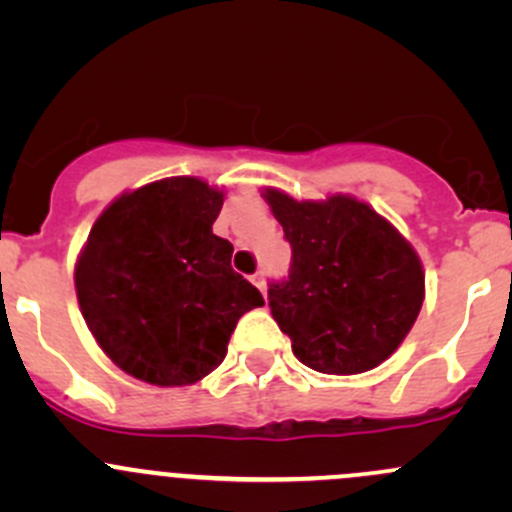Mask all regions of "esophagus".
<instances>
[{"instance_id":"esophagus-1","label":"esophagus","mask_w":512,"mask_h":512,"mask_svg":"<svg viewBox=\"0 0 512 512\" xmlns=\"http://www.w3.org/2000/svg\"><path fill=\"white\" fill-rule=\"evenodd\" d=\"M250 280H252V285L260 289L262 294H267V292H265V277H262V272H257V275H252Z\"/></svg>"}]
</instances>
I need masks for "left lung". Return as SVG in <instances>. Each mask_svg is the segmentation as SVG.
Here are the masks:
<instances>
[{"label": "left lung", "mask_w": 512, "mask_h": 512, "mask_svg": "<svg viewBox=\"0 0 512 512\" xmlns=\"http://www.w3.org/2000/svg\"><path fill=\"white\" fill-rule=\"evenodd\" d=\"M262 198L292 245V272L270 287L272 317L319 374L352 376L389 359L426 297L421 257L384 215L354 195Z\"/></svg>", "instance_id": "8db88e82"}]
</instances>
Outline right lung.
Here are the masks:
<instances>
[{"mask_svg":"<svg viewBox=\"0 0 512 512\" xmlns=\"http://www.w3.org/2000/svg\"><path fill=\"white\" fill-rule=\"evenodd\" d=\"M225 190L193 175L153 180L106 205L74 287L101 352L153 386H190L223 364L237 319L265 299L213 235Z\"/></svg>","mask_w":512,"mask_h":512,"instance_id":"add662e5","label":"right lung"}]
</instances>
